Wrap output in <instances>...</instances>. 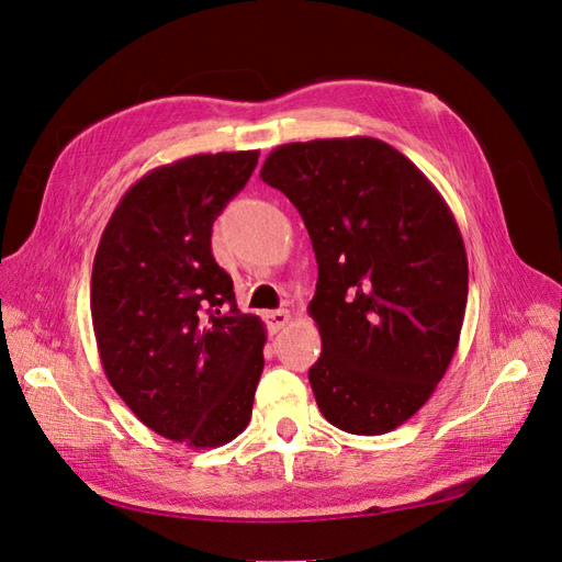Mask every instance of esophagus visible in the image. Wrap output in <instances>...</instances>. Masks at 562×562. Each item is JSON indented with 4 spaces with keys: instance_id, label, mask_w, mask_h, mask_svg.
<instances>
[{
    "instance_id": "obj_1",
    "label": "esophagus",
    "mask_w": 562,
    "mask_h": 562,
    "mask_svg": "<svg viewBox=\"0 0 562 562\" xmlns=\"http://www.w3.org/2000/svg\"><path fill=\"white\" fill-rule=\"evenodd\" d=\"M292 321V313L290 311H284V308H280V311H268L266 313V325H268V329H270V335H276V333H280V329Z\"/></svg>"
}]
</instances>
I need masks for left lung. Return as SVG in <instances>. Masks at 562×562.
Returning <instances> with one entry per match:
<instances>
[{"mask_svg":"<svg viewBox=\"0 0 562 562\" xmlns=\"http://www.w3.org/2000/svg\"><path fill=\"white\" fill-rule=\"evenodd\" d=\"M261 178L304 218L318 261L308 304L323 353L308 370L329 425L384 435L435 394L458 349L468 256L425 172L375 137L290 142Z\"/></svg>","mask_w":562,"mask_h":562,"instance_id":"obj_1","label":"left lung"}]
</instances>
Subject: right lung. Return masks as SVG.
I'll use <instances>...</instances> for the list:
<instances>
[{
  "instance_id": "obj_1",
  "label": "right lung",
  "mask_w": 562,
  "mask_h": 562,
  "mask_svg": "<svg viewBox=\"0 0 562 562\" xmlns=\"http://www.w3.org/2000/svg\"><path fill=\"white\" fill-rule=\"evenodd\" d=\"M258 151L194 154L123 194L92 266V327L113 390L172 441L215 449L247 429L266 327L239 313L211 227Z\"/></svg>"
}]
</instances>
